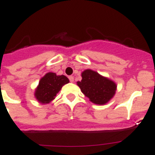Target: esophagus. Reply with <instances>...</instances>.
Masks as SVG:
<instances>
[{"instance_id":"1","label":"esophagus","mask_w":155,"mask_h":155,"mask_svg":"<svg viewBox=\"0 0 155 155\" xmlns=\"http://www.w3.org/2000/svg\"><path fill=\"white\" fill-rule=\"evenodd\" d=\"M69 80H70V81L71 82V83H72V82H74V77L73 76H70L69 77Z\"/></svg>"}]
</instances>
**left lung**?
<instances>
[{
  "instance_id": "1",
  "label": "left lung",
  "mask_w": 155,
  "mask_h": 155,
  "mask_svg": "<svg viewBox=\"0 0 155 155\" xmlns=\"http://www.w3.org/2000/svg\"><path fill=\"white\" fill-rule=\"evenodd\" d=\"M81 77L82 80L77 84L91 102L105 105L114 96L117 86L112 80L90 69L83 71Z\"/></svg>"
}]
</instances>
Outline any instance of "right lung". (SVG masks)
Wrapping results in <instances>:
<instances>
[{"label": "right lung", "mask_w": 155, "mask_h": 155, "mask_svg": "<svg viewBox=\"0 0 155 155\" xmlns=\"http://www.w3.org/2000/svg\"><path fill=\"white\" fill-rule=\"evenodd\" d=\"M68 83H69V79L64 75H57L55 73L49 72L39 81L35 91V98L42 104L50 103L55 98L63 86Z\"/></svg>", "instance_id": "1"}]
</instances>
